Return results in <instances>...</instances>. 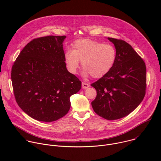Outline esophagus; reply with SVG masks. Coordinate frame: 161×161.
<instances>
[{"label": "esophagus", "mask_w": 161, "mask_h": 161, "mask_svg": "<svg viewBox=\"0 0 161 161\" xmlns=\"http://www.w3.org/2000/svg\"><path fill=\"white\" fill-rule=\"evenodd\" d=\"M90 86V85L88 83H85V82H82V88L83 89H86L87 88H88Z\"/></svg>", "instance_id": "obj_1"}]
</instances>
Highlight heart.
Masks as SVG:
<instances>
[{
    "instance_id": "heart-1",
    "label": "heart",
    "mask_w": 161,
    "mask_h": 161,
    "mask_svg": "<svg viewBox=\"0 0 161 161\" xmlns=\"http://www.w3.org/2000/svg\"><path fill=\"white\" fill-rule=\"evenodd\" d=\"M117 57V50L113 45L82 39L75 41L73 50H67L64 55L69 71L76 73L81 62L83 74L94 78H100L108 74L114 66Z\"/></svg>"
}]
</instances>
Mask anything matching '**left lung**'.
Returning <instances> with one entry per match:
<instances>
[{
    "label": "left lung",
    "mask_w": 161,
    "mask_h": 161,
    "mask_svg": "<svg viewBox=\"0 0 161 161\" xmlns=\"http://www.w3.org/2000/svg\"><path fill=\"white\" fill-rule=\"evenodd\" d=\"M117 57L111 70L91 86L97 91L92 102L95 113L106 120L122 119L143 101L146 90V65L131 46L123 40L108 37Z\"/></svg>",
    "instance_id": "8db88e82"
}]
</instances>
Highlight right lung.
Listing matches in <instances>:
<instances>
[{
  "label": "right lung",
  "instance_id": "obj_1",
  "mask_svg": "<svg viewBox=\"0 0 161 161\" xmlns=\"http://www.w3.org/2000/svg\"><path fill=\"white\" fill-rule=\"evenodd\" d=\"M66 36L34 39L21 50L12 67L11 81L19 108L41 122L63 117L71 107L70 97L81 81L69 72L63 42Z\"/></svg>",
  "mask_w": 161,
  "mask_h": 161
}]
</instances>
